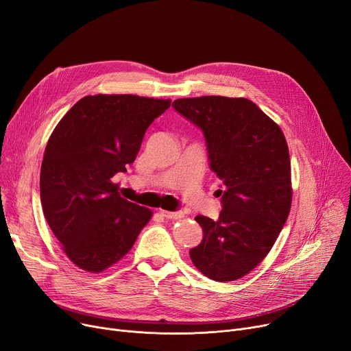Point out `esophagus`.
Listing matches in <instances>:
<instances>
[{
    "instance_id": "1",
    "label": "esophagus",
    "mask_w": 351,
    "mask_h": 351,
    "mask_svg": "<svg viewBox=\"0 0 351 351\" xmlns=\"http://www.w3.org/2000/svg\"><path fill=\"white\" fill-rule=\"evenodd\" d=\"M160 215L166 219H173V220L185 216V215H183V212H168V210H160Z\"/></svg>"
}]
</instances>
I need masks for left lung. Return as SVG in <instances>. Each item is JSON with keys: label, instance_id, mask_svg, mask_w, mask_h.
I'll return each mask as SVG.
<instances>
[{"label": "left lung", "instance_id": "8db88e82", "mask_svg": "<svg viewBox=\"0 0 351 351\" xmlns=\"http://www.w3.org/2000/svg\"><path fill=\"white\" fill-rule=\"evenodd\" d=\"M205 135L210 169L222 182L219 219L196 216L204 229L189 254L216 282L241 279L273 247L291 206L290 156L279 125L246 98L200 97L173 101Z\"/></svg>", "mask_w": 351, "mask_h": 351}]
</instances>
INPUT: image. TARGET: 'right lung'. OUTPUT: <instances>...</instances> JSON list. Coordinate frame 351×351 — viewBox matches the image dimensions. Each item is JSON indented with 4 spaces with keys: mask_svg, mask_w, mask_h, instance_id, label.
Here are the masks:
<instances>
[{
    "mask_svg": "<svg viewBox=\"0 0 351 351\" xmlns=\"http://www.w3.org/2000/svg\"><path fill=\"white\" fill-rule=\"evenodd\" d=\"M171 99L88 95L55 126L41 165L47 222L73 265L99 273L131 250L152 212L118 192L112 178L126 172L149 125Z\"/></svg>",
    "mask_w": 351,
    "mask_h": 351,
    "instance_id": "right-lung-1",
    "label": "right lung"
}]
</instances>
